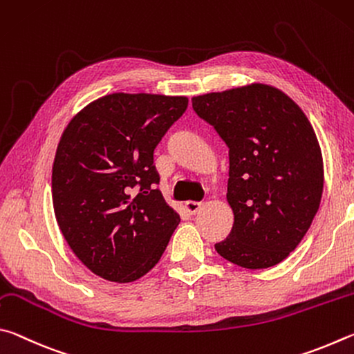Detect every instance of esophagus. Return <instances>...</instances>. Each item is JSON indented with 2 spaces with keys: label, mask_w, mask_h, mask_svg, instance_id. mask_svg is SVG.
<instances>
[{
  "label": "esophagus",
  "mask_w": 354,
  "mask_h": 354,
  "mask_svg": "<svg viewBox=\"0 0 354 354\" xmlns=\"http://www.w3.org/2000/svg\"><path fill=\"white\" fill-rule=\"evenodd\" d=\"M202 208H203V205L199 202H187V203H185V209H187L189 214H197Z\"/></svg>",
  "instance_id": "esophagus-1"
}]
</instances>
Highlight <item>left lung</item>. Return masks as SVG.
I'll return each mask as SVG.
<instances>
[{
  "mask_svg": "<svg viewBox=\"0 0 354 354\" xmlns=\"http://www.w3.org/2000/svg\"><path fill=\"white\" fill-rule=\"evenodd\" d=\"M197 116L228 147L227 202L234 221L214 247L244 269H268L297 249L324 193V158L303 110L266 84L194 96Z\"/></svg>",
  "mask_w": 354,
  "mask_h": 354,
  "instance_id": "obj_1",
  "label": "left lung"
}]
</instances>
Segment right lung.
Masks as SVG:
<instances>
[{"instance_id":"obj_1","label":"right lung","mask_w":354,"mask_h":354,"mask_svg":"<svg viewBox=\"0 0 354 354\" xmlns=\"http://www.w3.org/2000/svg\"><path fill=\"white\" fill-rule=\"evenodd\" d=\"M187 107V96L113 93L85 105L60 136L55 219L74 255L104 280L146 275L180 222L153 188V149Z\"/></svg>"}]
</instances>
